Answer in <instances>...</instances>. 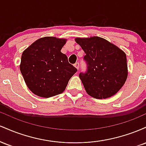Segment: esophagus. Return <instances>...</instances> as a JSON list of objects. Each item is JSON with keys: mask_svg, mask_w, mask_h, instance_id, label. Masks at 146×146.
<instances>
[{"mask_svg": "<svg viewBox=\"0 0 146 146\" xmlns=\"http://www.w3.org/2000/svg\"><path fill=\"white\" fill-rule=\"evenodd\" d=\"M74 66H75V67L77 68V69H78L79 68H80V63L79 62H76L74 64Z\"/></svg>", "mask_w": 146, "mask_h": 146, "instance_id": "34e87169", "label": "esophagus"}]
</instances>
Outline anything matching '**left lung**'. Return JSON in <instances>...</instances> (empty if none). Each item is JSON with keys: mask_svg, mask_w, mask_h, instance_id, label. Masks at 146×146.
Segmentation results:
<instances>
[{"mask_svg": "<svg viewBox=\"0 0 146 146\" xmlns=\"http://www.w3.org/2000/svg\"><path fill=\"white\" fill-rule=\"evenodd\" d=\"M86 53V71L80 72L85 90L90 96L105 99L113 96L124 84L128 76L126 56L123 51L104 38H76Z\"/></svg>", "mask_w": 146, "mask_h": 146, "instance_id": "1", "label": "left lung"}]
</instances>
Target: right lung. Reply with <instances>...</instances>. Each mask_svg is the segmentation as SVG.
Wrapping results in <instances>:
<instances>
[{
	"mask_svg": "<svg viewBox=\"0 0 146 146\" xmlns=\"http://www.w3.org/2000/svg\"><path fill=\"white\" fill-rule=\"evenodd\" d=\"M65 42V39L44 37L22 54L20 69L27 86L35 95L51 98L60 94L78 71L60 51Z\"/></svg>",
	"mask_w": 146,
	"mask_h": 146,
	"instance_id": "add662e5",
	"label": "right lung"
}]
</instances>
